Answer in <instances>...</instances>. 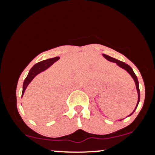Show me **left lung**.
<instances>
[{
	"label": "left lung",
	"instance_id": "obj_1",
	"mask_svg": "<svg viewBox=\"0 0 155 155\" xmlns=\"http://www.w3.org/2000/svg\"><path fill=\"white\" fill-rule=\"evenodd\" d=\"M103 56H104L106 60H109V61H111V62H113V63H116L117 65H119V66H120V68H122L124 69V70H125L130 75L132 76V78H133V80H134V81H135V84H136V90H137V92H138V102H137L136 107V108H135V110H136V108H137V106H138V103H139V101H140V90H139V86H138V78H137V76H136V74H135V73L133 72L132 68L129 65H127V64L124 63V62H122V61H120V60H118L115 59V58H111V57L108 56V55L103 54ZM135 110H134V111H133V112L135 111ZM132 114H130L129 116L132 115Z\"/></svg>",
	"mask_w": 155,
	"mask_h": 155
}]
</instances>
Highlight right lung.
<instances>
[{"instance_id": "1", "label": "right lung", "mask_w": 155, "mask_h": 155, "mask_svg": "<svg viewBox=\"0 0 155 155\" xmlns=\"http://www.w3.org/2000/svg\"><path fill=\"white\" fill-rule=\"evenodd\" d=\"M59 59V57H55V58H50V59H47L43 60V61L39 62V63H36L35 65H34L32 67V68L30 70L29 73H28V76H27L26 79H25L24 83H23L22 97V95H24V92L25 91L28 85L31 83V81L33 79V78H34L36 75H38V74H40L41 72L47 70L48 68L50 67L53 63H55L56 61H58Z\"/></svg>"}]
</instances>
